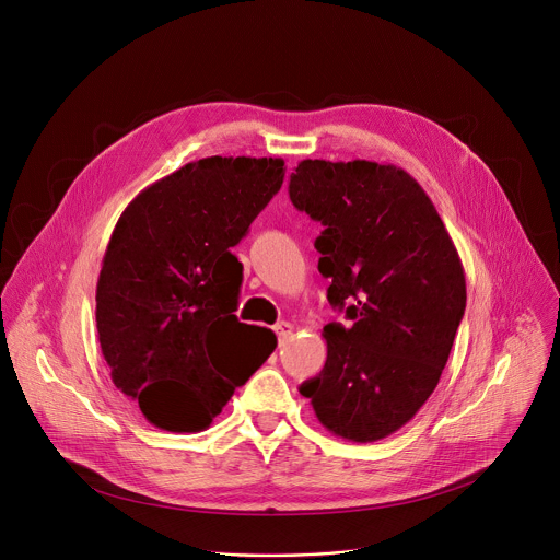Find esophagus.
Returning <instances> with one entry per match:
<instances>
[{"instance_id":"esophagus-1","label":"esophagus","mask_w":560,"mask_h":560,"mask_svg":"<svg viewBox=\"0 0 560 560\" xmlns=\"http://www.w3.org/2000/svg\"><path fill=\"white\" fill-rule=\"evenodd\" d=\"M275 332H277L279 341H285V339H290V337H292L294 326H292V324H288V322H281V324H277V326H275Z\"/></svg>"}]
</instances>
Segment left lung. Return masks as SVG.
Returning a JSON list of instances; mask_svg holds the SVG:
<instances>
[{
  "instance_id": "8db88e82",
  "label": "left lung",
  "mask_w": 560,
  "mask_h": 560,
  "mask_svg": "<svg viewBox=\"0 0 560 560\" xmlns=\"http://www.w3.org/2000/svg\"><path fill=\"white\" fill-rule=\"evenodd\" d=\"M290 199L326 225L318 272L352 318L324 328L326 365L299 392L332 434L385 439L439 385L465 312L460 257L425 190L392 164L303 159Z\"/></svg>"
}]
</instances>
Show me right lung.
<instances>
[{
  "instance_id": "obj_1",
  "label": "right lung",
  "mask_w": 560,
  "mask_h": 560,
  "mask_svg": "<svg viewBox=\"0 0 560 560\" xmlns=\"http://www.w3.org/2000/svg\"><path fill=\"white\" fill-rule=\"evenodd\" d=\"M283 177V159L206 156L121 212L97 281V335L113 383L154 428L206 430L277 348L272 330L232 314L244 279L232 248Z\"/></svg>"
}]
</instances>
